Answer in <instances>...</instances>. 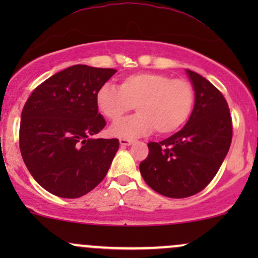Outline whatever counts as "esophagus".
<instances>
[{
    "mask_svg": "<svg viewBox=\"0 0 258 258\" xmlns=\"http://www.w3.org/2000/svg\"><path fill=\"white\" fill-rule=\"evenodd\" d=\"M133 144L132 139H126V138H121L120 139V146L121 147H127V146H131Z\"/></svg>",
    "mask_w": 258,
    "mask_h": 258,
    "instance_id": "obj_1",
    "label": "esophagus"
}]
</instances>
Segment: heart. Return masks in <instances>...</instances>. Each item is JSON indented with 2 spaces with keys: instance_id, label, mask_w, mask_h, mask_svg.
I'll return each mask as SVG.
<instances>
[{
  "instance_id": "1",
  "label": "heart",
  "mask_w": 258,
  "mask_h": 258,
  "mask_svg": "<svg viewBox=\"0 0 258 258\" xmlns=\"http://www.w3.org/2000/svg\"><path fill=\"white\" fill-rule=\"evenodd\" d=\"M194 87L185 79L159 73H137L121 80L119 88L105 84L96 96L98 110L116 122L133 108L138 114L111 126L112 136L135 138L152 132L168 135L179 130L194 108Z\"/></svg>"
}]
</instances>
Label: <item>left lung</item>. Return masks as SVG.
<instances>
[{
    "mask_svg": "<svg viewBox=\"0 0 258 258\" xmlns=\"http://www.w3.org/2000/svg\"><path fill=\"white\" fill-rule=\"evenodd\" d=\"M195 92L190 117L180 131L148 144L139 165L142 177L156 193L182 199L211 182L232 143V119L223 94L199 74L185 69Z\"/></svg>",
    "mask_w": 258,
    "mask_h": 258,
    "instance_id": "1",
    "label": "left lung"
}]
</instances>
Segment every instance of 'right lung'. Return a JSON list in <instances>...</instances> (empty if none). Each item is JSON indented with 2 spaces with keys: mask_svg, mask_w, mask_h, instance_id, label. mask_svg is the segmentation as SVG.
Returning <instances> with one entry per match:
<instances>
[{
  "mask_svg": "<svg viewBox=\"0 0 258 258\" xmlns=\"http://www.w3.org/2000/svg\"><path fill=\"white\" fill-rule=\"evenodd\" d=\"M116 73L73 65L35 88L22 111L19 147L29 172L49 193L67 199L102 182L119 149L117 139L94 138L105 126L97 92Z\"/></svg>",
  "mask_w": 258,
  "mask_h": 258,
  "instance_id": "obj_1",
  "label": "right lung"
}]
</instances>
